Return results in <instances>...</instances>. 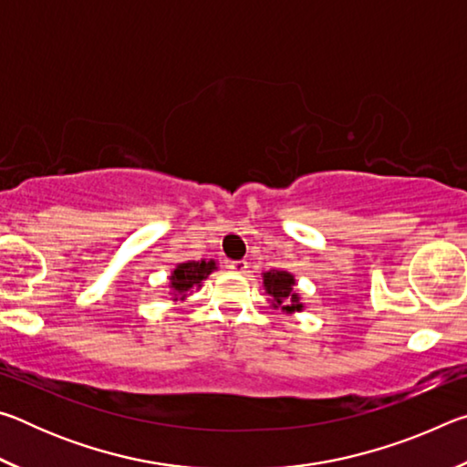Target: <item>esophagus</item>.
Returning <instances> with one entry per match:
<instances>
[{
    "mask_svg": "<svg viewBox=\"0 0 467 467\" xmlns=\"http://www.w3.org/2000/svg\"><path fill=\"white\" fill-rule=\"evenodd\" d=\"M247 267H249V264L244 262V259H239V262L228 264V270L234 272V274H244V272H247Z\"/></svg>",
    "mask_w": 467,
    "mask_h": 467,
    "instance_id": "34e87169",
    "label": "esophagus"
}]
</instances>
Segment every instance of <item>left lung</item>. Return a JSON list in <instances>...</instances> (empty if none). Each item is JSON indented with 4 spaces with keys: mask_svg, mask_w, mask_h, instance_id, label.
Returning a JSON list of instances; mask_svg holds the SVG:
<instances>
[{
    "mask_svg": "<svg viewBox=\"0 0 467 467\" xmlns=\"http://www.w3.org/2000/svg\"><path fill=\"white\" fill-rule=\"evenodd\" d=\"M295 286L296 280L290 272H264V290L272 296L274 309H282L284 313H300L305 309V305L300 303V295L295 290Z\"/></svg>",
    "mask_w": 467,
    "mask_h": 467,
    "instance_id": "obj_1",
    "label": "left lung"
}]
</instances>
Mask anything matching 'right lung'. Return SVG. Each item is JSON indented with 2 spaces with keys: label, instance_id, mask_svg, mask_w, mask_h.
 <instances>
[{
  "label": "right lung",
  "instance_id": "1",
  "mask_svg": "<svg viewBox=\"0 0 467 467\" xmlns=\"http://www.w3.org/2000/svg\"><path fill=\"white\" fill-rule=\"evenodd\" d=\"M214 270H218L214 259H210V262L202 259V262L179 264L169 278V286L172 290V296H175L172 300H183L187 296V292L200 288L202 282Z\"/></svg>",
  "mask_w": 467,
  "mask_h": 467
}]
</instances>
